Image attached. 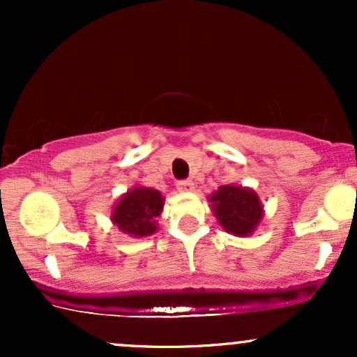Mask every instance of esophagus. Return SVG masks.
<instances>
[{"instance_id": "1", "label": "esophagus", "mask_w": 357, "mask_h": 357, "mask_svg": "<svg viewBox=\"0 0 357 357\" xmlns=\"http://www.w3.org/2000/svg\"><path fill=\"white\" fill-rule=\"evenodd\" d=\"M176 188H178L179 191H192L195 190V183H192L191 179H183V181H178Z\"/></svg>"}]
</instances>
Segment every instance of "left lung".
Listing matches in <instances>:
<instances>
[{"instance_id":"8db88e82","label":"left lung","mask_w":357,"mask_h":357,"mask_svg":"<svg viewBox=\"0 0 357 357\" xmlns=\"http://www.w3.org/2000/svg\"><path fill=\"white\" fill-rule=\"evenodd\" d=\"M213 213L225 231L235 236H248L264 218V206L253 190L223 184L210 196Z\"/></svg>"}]
</instances>
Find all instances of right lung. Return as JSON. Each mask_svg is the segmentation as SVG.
Instances as JSON below:
<instances>
[{
    "mask_svg": "<svg viewBox=\"0 0 357 357\" xmlns=\"http://www.w3.org/2000/svg\"><path fill=\"white\" fill-rule=\"evenodd\" d=\"M165 198L153 188L136 186L116 203L112 223L126 235L142 238L158 231V216H161Z\"/></svg>",
    "mask_w": 357,
    "mask_h": 357,
    "instance_id": "obj_1",
    "label": "right lung"
}]
</instances>
